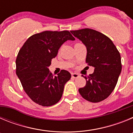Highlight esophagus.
<instances>
[{"label":"esophagus","instance_id":"obj_1","mask_svg":"<svg viewBox=\"0 0 133 133\" xmlns=\"http://www.w3.org/2000/svg\"><path fill=\"white\" fill-rule=\"evenodd\" d=\"M80 77V75L77 73H72V77L74 78H77Z\"/></svg>","mask_w":133,"mask_h":133}]
</instances>
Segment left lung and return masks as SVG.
<instances>
[{"label":"left lung","mask_w":133,"mask_h":133,"mask_svg":"<svg viewBox=\"0 0 133 133\" xmlns=\"http://www.w3.org/2000/svg\"><path fill=\"white\" fill-rule=\"evenodd\" d=\"M74 36L82 41L87 50L86 63L95 70L86 79V85L78 89L84 99L98 103L113 91L121 72V58L112 41L97 30L84 29L71 30Z\"/></svg>","instance_id":"obj_1"}]
</instances>
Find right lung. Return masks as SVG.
<instances>
[{
	"label": "right lung",
	"instance_id": "obj_1",
	"mask_svg": "<svg viewBox=\"0 0 133 133\" xmlns=\"http://www.w3.org/2000/svg\"><path fill=\"white\" fill-rule=\"evenodd\" d=\"M75 41L68 30L44 31L26 40L16 59V73L27 95L36 104L52 106L62 97L64 84L71 75L62 70L54 77L49 67L61 45Z\"/></svg>",
	"mask_w": 133,
	"mask_h": 133
}]
</instances>
